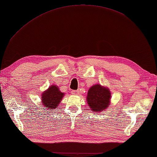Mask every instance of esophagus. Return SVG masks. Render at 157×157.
<instances>
[{
  "label": "esophagus",
  "instance_id": "esophagus-1",
  "mask_svg": "<svg viewBox=\"0 0 157 157\" xmlns=\"http://www.w3.org/2000/svg\"><path fill=\"white\" fill-rule=\"evenodd\" d=\"M78 91H75V90H73L71 91V94H73V95H78Z\"/></svg>",
  "mask_w": 157,
  "mask_h": 157
}]
</instances>
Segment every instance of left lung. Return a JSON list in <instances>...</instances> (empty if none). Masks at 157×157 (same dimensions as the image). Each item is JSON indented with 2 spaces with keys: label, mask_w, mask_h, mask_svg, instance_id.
I'll return each instance as SVG.
<instances>
[{
  "label": "left lung",
  "mask_w": 157,
  "mask_h": 157,
  "mask_svg": "<svg viewBox=\"0 0 157 157\" xmlns=\"http://www.w3.org/2000/svg\"><path fill=\"white\" fill-rule=\"evenodd\" d=\"M86 100L92 112L101 113L110 105V90L107 86L96 84L89 88Z\"/></svg>",
  "instance_id": "left-lung-1"
}]
</instances>
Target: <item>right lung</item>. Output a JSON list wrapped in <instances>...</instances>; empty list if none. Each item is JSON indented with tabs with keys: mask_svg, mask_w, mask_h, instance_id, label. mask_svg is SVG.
<instances>
[{
	"mask_svg": "<svg viewBox=\"0 0 157 157\" xmlns=\"http://www.w3.org/2000/svg\"><path fill=\"white\" fill-rule=\"evenodd\" d=\"M65 94L60 91L59 86L52 84L47 90L42 92L41 94V102L42 105L48 110L52 109L58 108V106L61 103Z\"/></svg>",
	"mask_w": 157,
	"mask_h": 157,
	"instance_id": "obj_1",
	"label": "right lung"
}]
</instances>
